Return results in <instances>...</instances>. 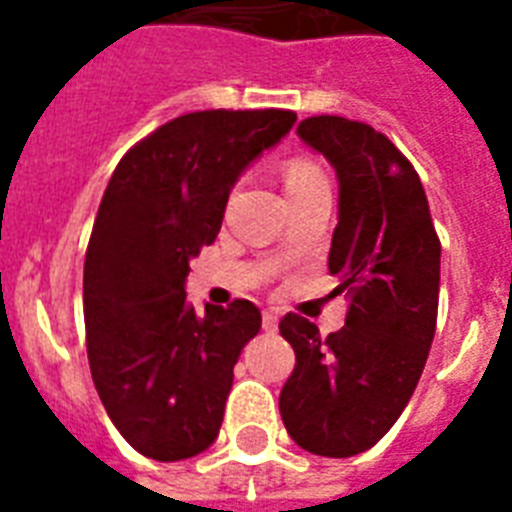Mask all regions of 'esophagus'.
I'll list each match as a JSON object with an SVG mask.
<instances>
[{
    "label": "esophagus",
    "mask_w": 512,
    "mask_h": 512,
    "mask_svg": "<svg viewBox=\"0 0 512 512\" xmlns=\"http://www.w3.org/2000/svg\"><path fill=\"white\" fill-rule=\"evenodd\" d=\"M263 329L265 332H276L279 329V316L273 311H265L263 313Z\"/></svg>",
    "instance_id": "obj_1"
}]
</instances>
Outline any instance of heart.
Instances as JSON below:
<instances>
[{"label": "heart", "instance_id": "1", "mask_svg": "<svg viewBox=\"0 0 512 512\" xmlns=\"http://www.w3.org/2000/svg\"><path fill=\"white\" fill-rule=\"evenodd\" d=\"M284 183H287V193L303 191V188H311L316 183H324V172L311 159L295 156L284 164Z\"/></svg>", "mask_w": 512, "mask_h": 512}]
</instances>
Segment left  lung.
<instances>
[{
    "label": "left lung",
    "instance_id": "left-lung-1",
    "mask_svg": "<svg viewBox=\"0 0 512 512\" xmlns=\"http://www.w3.org/2000/svg\"><path fill=\"white\" fill-rule=\"evenodd\" d=\"M297 135L337 172L329 273L340 276L335 292H348L350 305L345 327L329 337L297 313L281 319L295 369L279 409L305 452L353 457L393 428L420 382L436 335L441 241L420 177L382 132L311 116Z\"/></svg>",
    "mask_w": 512,
    "mask_h": 512
}]
</instances>
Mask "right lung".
I'll use <instances>...</instances> for the list:
<instances>
[{"instance_id":"1","label":"right lung","mask_w":512,"mask_h":512,"mask_svg":"<svg viewBox=\"0 0 512 512\" xmlns=\"http://www.w3.org/2000/svg\"><path fill=\"white\" fill-rule=\"evenodd\" d=\"M297 114L193 111L127 151L84 257L92 382L124 441L151 460L196 457L220 433L233 364L260 332L249 300L185 303L191 260L217 239L239 175Z\"/></svg>"}]
</instances>
